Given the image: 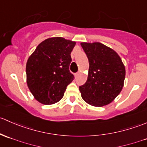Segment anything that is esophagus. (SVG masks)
<instances>
[{
	"label": "esophagus",
	"instance_id": "obj_1",
	"mask_svg": "<svg viewBox=\"0 0 147 147\" xmlns=\"http://www.w3.org/2000/svg\"><path fill=\"white\" fill-rule=\"evenodd\" d=\"M79 74H80V72H78L77 73H75V76H78V75H79Z\"/></svg>",
	"mask_w": 147,
	"mask_h": 147
}]
</instances>
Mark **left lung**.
Returning <instances> with one entry per match:
<instances>
[{"label":"left lung","mask_w":147,"mask_h":147,"mask_svg":"<svg viewBox=\"0 0 147 147\" xmlns=\"http://www.w3.org/2000/svg\"><path fill=\"white\" fill-rule=\"evenodd\" d=\"M81 46L90 64L87 81L79 87L82 99L94 107L108 105L122 90L124 65L115 50L100 42H82Z\"/></svg>","instance_id":"8db88e82"}]
</instances>
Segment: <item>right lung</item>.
I'll use <instances>...</instances> for the list:
<instances>
[{
    "instance_id": "add662e5",
    "label": "right lung",
    "mask_w": 147,
    "mask_h": 147,
    "mask_svg": "<svg viewBox=\"0 0 147 147\" xmlns=\"http://www.w3.org/2000/svg\"><path fill=\"white\" fill-rule=\"evenodd\" d=\"M75 44L60 37L48 38L40 43L28 58V88L40 103L52 105L60 101L67 86L75 78L69 67Z\"/></svg>"
}]
</instances>
